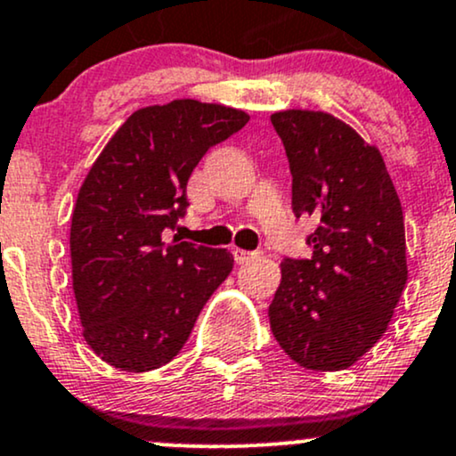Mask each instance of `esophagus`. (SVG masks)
<instances>
[{"label": "esophagus", "instance_id": "obj_1", "mask_svg": "<svg viewBox=\"0 0 456 456\" xmlns=\"http://www.w3.org/2000/svg\"><path fill=\"white\" fill-rule=\"evenodd\" d=\"M258 256H260V251H245V249H239V248L232 249V258H234V262H237V265H243V262L258 258Z\"/></svg>", "mask_w": 456, "mask_h": 456}]
</instances>
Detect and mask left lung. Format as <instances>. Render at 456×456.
<instances>
[{"mask_svg":"<svg viewBox=\"0 0 456 456\" xmlns=\"http://www.w3.org/2000/svg\"><path fill=\"white\" fill-rule=\"evenodd\" d=\"M292 173L294 216H312V258L281 262L271 330L314 371L352 367L387 333L408 281L403 211L378 147L329 112L271 115Z\"/></svg>","mask_w":456,"mask_h":456,"instance_id":"1","label":"left lung"}]
</instances>
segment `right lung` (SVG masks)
<instances>
[{
	"mask_svg": "<svg viewBox=\"0 0 456 456\" xmlns=\"http://www.w3.org/2000/svg\"><path fill=\"white\" fill-rule=\"evenodd\" d=\"M248 121L198 100L138 109L85 176L69 228L72 286L85 341L109 365L142 373L173 361L232 271L228 249L162 234L185 216L202 155Z\"/></svg>",
	"mask_w": 456,
	"mask_h": 456,
	"instance_id": "add662e5",
	"label": "right lung"
}]
</instances>
